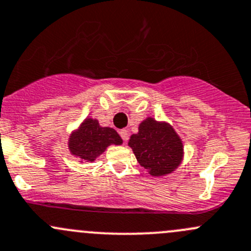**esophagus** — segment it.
I'll list each match as a JSON object with an SVG mask.
<instances>
[{"mask_svg": "<svg viewBox=\"0 0 251 251\" xmlns=\"http://www.w3.org/2000/svg\"><path fill=\"white\" fill-rule=\"evenodd\" d=\"M120 135H121V138L123 139V141H125V143L128 141V130H126V129H121Z\"/></svg>", "mask_w": 251, "mask_h": 251, "instance_id": "1", "label": "esophagus"}]
</instances>
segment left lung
Listing matches in <instances>:
<instances>
[{
	"mask_svg": "<svg viewBox=\"0 0 251 251\" xmlns=\"http://www.w3.org/2000/svg\"><path fill=\"white\" fill-rule=\"evenodd\" d=\"M128 145L141 167L152 176L169 174L182 161V141L174 128L151 117L140 123L139 133L130 136Z\"/></svg>",
	"mask_w": 251,
	"mask_h": 251,
	"instance_id": "1",
	"label": "left lung"
}]
</instances>
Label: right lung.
<instances>
[{
    "label": "right lung",
    "instance_id": "obj_1",
    "mask_svg": "<svg viewBox=\"0 0 251 251\" xmlns=\"http://www.w3.org/2000/svg\"><path fill=\"white\" fill-rule=\"evenodd\" d=\"M122 143V139L115 129L100 126L97 120L87 118L70 136L69 149L72 154L83 161L93 162L106 150L107 146Z\"/></svg>",
    "mask_w": 251,
    "mask_h": 251
}]
</instances>
